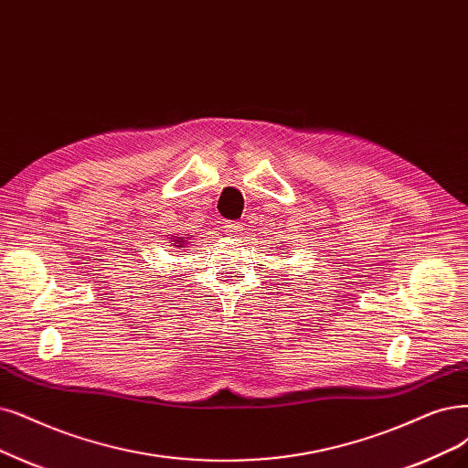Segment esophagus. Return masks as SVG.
<instances>
[{
	"label": "esophagus",
	"instance_id": "obj_1",
	"mask_svg": "<svg viewBox=\"0 0 468 468\" xmlns=\"http://www.w3.org/2000/svg\"><path fill=\"white\" fill-rule=\"evenodd\" d=\"M223 231L231 235V237H239L240 233H243V225H240L239 221H225L223 223Z\"/></svg>",
	"mask_w": 468,
	"mask_h": 468
}]
</instances>
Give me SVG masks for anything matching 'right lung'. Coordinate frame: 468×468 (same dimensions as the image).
Masks as SVG:
<instances>
[{"label": "right lung", "mask_w": 468, "mask_h": 468, "mask_svg": "<svg viewBox=\"0 0 468 468\" xmlns=\"http://www.w3.org/2000/svg\"><path fill=\"white\" fill-rule=\"evenodd\" d=\"M171 247L176 249H185V243H186V237H171Z\"/></svg>", "instance_id": "right-lung-1"}]
</instances>
